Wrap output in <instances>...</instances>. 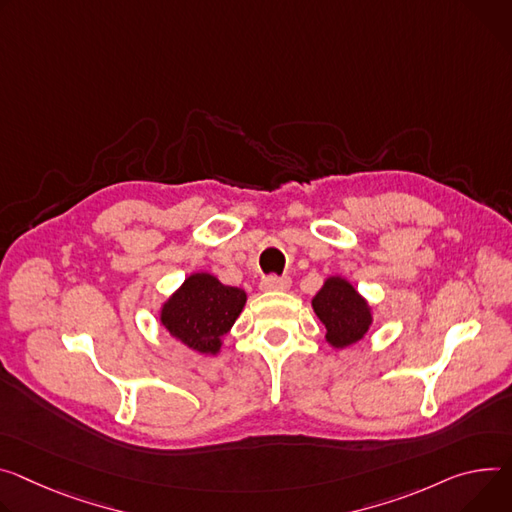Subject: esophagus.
Instances as JSON below:
<instances>
[{"label": "esophagus", "mask_w": 512, "mask_h": 512, "mask_svg": "<svg viewBox=\"0 0 512 512\" xmlns=\"http://www.w3.org/2000/svg\"><path fill=\"white\" fill-rule=\"evenodd\" d=\"M290 286H292V280L288 275H284V277L269 275L261 282V288L267 292H286V290H290Z\"/></svg>", "instance_id": "esophagus-1"}]
</instances>
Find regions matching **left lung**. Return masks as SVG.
I'll list each match as a JSON object with an SVG mask.
<instances>
[{
	"label": "left lung",
	"mask_w": 512,
	"mask_h": 512,
	"mask_svg": "<svg viewBox=\"0 0 512 512\" xmlns=\"http://www.w3.org/2000/svg\"><path fill=\"white\" fill-rule=\"evenodd\" d=\"M312 308L327 329L324 339L335 349H345L361 341L374 320L367 300L341 275L324 280L312 298Z\"/></svg>",
	"instance_id": "1"
}]
</instances>
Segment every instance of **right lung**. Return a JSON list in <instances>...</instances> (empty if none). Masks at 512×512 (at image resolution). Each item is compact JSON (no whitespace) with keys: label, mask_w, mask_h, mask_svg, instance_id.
Returning <instances> with one entry per match:
<instances>
[{"label":"right lung","mask_w":512,"mask_h":512,"mask_svg":"<svg viewBox=\"0 0 512 512\" xmlns=\"http://www.w3.org/2000/svg\"><path fill=\"white\" fill-rule=\"evenodd\" d=\"M245 302V290L224 286L212 273L198 271L161 306V324L192 351L216 355Z\"/></svg>","instance_id":"1"}]
</instances>
